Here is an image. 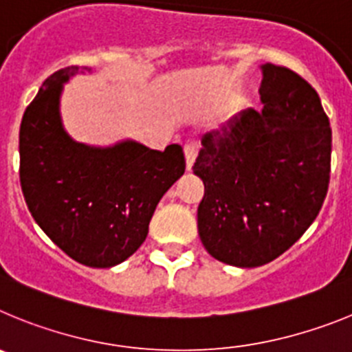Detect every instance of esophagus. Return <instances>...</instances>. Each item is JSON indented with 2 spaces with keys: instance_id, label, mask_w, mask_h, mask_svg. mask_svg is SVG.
<instances>
[{
  "instance_id": "obj_1",
  "label": "esophagus",
  "mask_w": 352,
  "mask_h": 352,
  "mask_svg": "<svg viewBox=\"0 0 352 352\" xmlns=\"http://www.w3.org/2000/svg\"><path fill=\"white\" fill-rule=\"evenodd\" d=\"M195 157H197V148H195L194 142H188L185 144V158H186V170H192L195 164Z\"/></svg>"
}]
</instances>
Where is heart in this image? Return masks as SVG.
<instances>
[{
    "mask_svg": "<svg viewBox=\"0 0 352 352\" xmlns=\"http://www.w3.org/2000/svg\"><path fill=\"white\" fill-rule=\"evenodd\" d=\"M229 102H231V100H226V102H222V104H229Z\"/></svg>",
    "mask_w": 352,
    "mask_h": 352,
    "instance_id": "obj_1",
    "label": "heart"
}]
</instances>
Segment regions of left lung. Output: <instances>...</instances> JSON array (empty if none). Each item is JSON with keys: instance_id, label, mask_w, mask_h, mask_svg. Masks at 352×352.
<instances>
[{"instance_id": "1", "label": "left lung", "mask_w": 352, "mask_h": 352, "mask_svg": "<svg viewBox=\"0 0 352 352\" xmlns=\"http://www.w3.org/2000/svg\"><path fill=\"white\" fill-rule=\"evenodd\" d=\"M261 113L247 109L203 138L199 238L238 268L272 263L319 214L329 183L331 129L321 98L298 74L261 65Z\"/></svg>"}]
</instances>
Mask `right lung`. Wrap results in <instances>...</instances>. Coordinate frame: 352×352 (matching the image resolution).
<instances>
[{
    "label": "right lung",
    "mask_w": 352,
    "mask_h": 352,
    "mask_svg": "<svg viewBox=\"0 0 352 352\" xmlns=\"http://www.w3.org/2000/svg\"><path fill=\"white\" fill-rule=\"evenodd\" d=\"M88 67L43 80L19 132L21 186L35 222L72 259L111 268L144 243L149 220L185 173L179 144L157 151L133 139L89 146L72 139L60 113L63 84Z\"/></svg>",
    "instance_id": "1"
}]
</instances>
